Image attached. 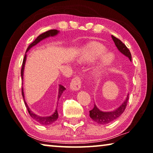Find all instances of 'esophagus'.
<instances>
[{"mask_svg": "<svg viewBox=\"0 0 153 153\" xmlns=\"http://www.w3.org/2000/svg\"><path fill=\"white\" fill-rule=\"evenodd\" d=\"M81 86V80L79 76H76L72 80L70 83V90L74 91H78L80 90Z\"/></svg>", "mask_w": 153, "mask_h": 153, "instance_id": "obj_1", "label": "esophagus"}]
</instances>
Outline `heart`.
<instances>
[{
	"mask_svg": "<svg viewBox=\"0 0 153 153\" xmlns=\"http://www.w3.org/2000/svg\"><path fill=\"white\" fill-rule=\"evenodd\" d=\"M106 48L97 42H91L85 48L79 55L80 63H90L98 59V63L91 68L90 74L93 77H98L105 73L111 66L115 61V56L111 52H105Z\"/></svg>",
	"mask_w": 153,
	"mask_h": 153,
	"instance_id": "obj_1",
	"label": "heart"
}]
</instances>
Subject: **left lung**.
<instances>
[{
	"mask_svg": "<svg viewBox=\"0 0 153 153\" xmlns=\"http://www.w3.org/2000/svg\"><path fill=\"white\" fill-rule=\"evenodd\" d=\"M113 41L114 42L115 45L116 46L117 48L122 54H123L124 56L129 59V60L131 62V54L130 51L128 50L127 47L126 46L123 42H121L119 39L116 38L114 36H111ZM128 94L126 96L125 100L124 101L120 106L117 107L114 111H102L98 109L94 104V107L90 111V116L94 121H95L96 123L100 124H106L111 122L115 120L117 117H120L125 110L127 102L128 100Z\"/></svg>",
	"mask_w": 153,
	"mask_h": 153,
	"instance_id": "left-lung-1",
	"label": "left lung"
}]
</instances>
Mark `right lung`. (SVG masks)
Returning a JSON list of instances; mask_svg holds the SVG:
<instances>
[{"instance_id":"obj_1","label":"right lung","mask_w":153,"mask_h":153,"mask_svg":"<svg viewBox=\"0 0 153 153\" xmlns=\"http://www.w3.org/2000/svg\"><path fill=\"white\" fill-rule=\"evenodd\" d=\"M59 30H56V29H53V30H49L48 31H46L45 33H43L41 35L37 37V38L35 39V41L30 44L27 49V51L26 53L28 52L29 51V49L30 48H32L33 46H36V44L39 43V42L43 40V39L47 38V37H53L57 36V35L59 33ZM26 59H27V55L25 54L24 59H23V62H22V69H21V76H22V80L23 81V74H24V70H25V63H26ZM65 90V88L63 87L62 85H59V93H58V100L59 99V98L61 97V96L63 92V91ZM22 97L23 99H24L25 101V104L27 107V109L28 110V112H29V115L30 117H32L33 119H34L35 120L37 121V123L42 124V125H50V124H53V123L57 120L58 118V112H57V109H56L55 111L54 112V114L53 115H51L50 116H39L38 115H37L35 114V113L33 112L30 109V108L28 106L27 102L25 100V94H24V90H23V86L22 87Z\"/></svg>"}]
</instances>
